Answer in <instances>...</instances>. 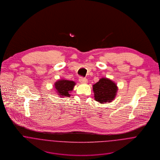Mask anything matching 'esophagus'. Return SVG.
Here are the masks:
<instances>
[{
    "label": "esophagus",
    "instance_id": "34e87169",
    "mask_svg": "<svg viewBox=\"0 0 160 160\" xmlns=\"http://www.w3.org/2000/svg\"><path fill=\"white\" fill-rule=\"evenodd\" d=\"M79 81L82 83V84H86L88 82V79L86 78H82L81 77L79 79Z\"/></svg>",
    "mask_w": 160,
    "mask_h": 160
}]
</instances>
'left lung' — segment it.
Segmentation results:
<instances>
[{"mask_svg":"<svg viewBox=\"0 0 160 160\" xmlns=\"http://www.w3.org/2000/svg\"><path fill=\"white\" fill-rule=\"evenodd\" d=\"M93 91L95 100L100 103H104L114 100L118 87L111 79L103 78L93 85Z\"/></svg>","mask_w":160,"mask_h":160,"instance_id":"left-lung-1","label":"left lung"}]
</instances>
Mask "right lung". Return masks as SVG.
Returning a JSON list of instances; mask_svg holds the SVG:
<instances>
[{"label": "right lung", "instance_id": "add662e5", "mask_svg": "<svg viewBox=\"0 0 160 160\" xmlns=\"http://www.w3.org/2000/svg\"><path fill=\"white\" fill-rule=\"evenodd\" d=\"M75 85L76 83L72 81L61 79L55 83V88L60 97H69V93L73 90Z\"/></svg>", "mask_w": 160, "mask_h": 160}]
</instances>
